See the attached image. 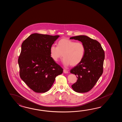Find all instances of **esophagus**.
Segmentation results:
<instances>
[{
    "label": "esophagus",
    "instance_id": "esophagus-1",
    "mask_svg": "<svg viewBox=\"0 0 122 122\" xmlns=\"http://www.w3.org/2000/svg\"><path fill=\"white\" fill-rule=\"evenodd\" d=\"M63 72H64V73H68V71L66 70V69H64V70H63Z\"/></svg>",
    "mask_w": 122,
    "mask_h": 122
}]
</instances>
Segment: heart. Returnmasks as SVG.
<instances>
[{"label":"heart","instance_id":"obj_1","mask_svg":"<svg viewBox=\"0 0 122 122\" xmlns=\"http://www.w3.org/2000/svg\"><path fill=\"white\" fill-rule=\"evenodd\" d=\"M50 55L52 59L57 62L62 57L65 66L71 65L75 66L83 60L86 51L85 45L81 42H76L67 38L58 41L57 46L52 45L50 47Z\"/></svg>","mask_w":122,"mask_h":122}]
</instances>
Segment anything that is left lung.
I'll return each mask as SVG.
<instances>
[{"mask_svg":"<svg viewBox=\"0 0 122 122\" xmlns=\"http://www.w3.org/2000/svg\"><path fill=\"white\" fill-rule=\"evenodd\" d=\"M70 39L81 42L86 48L82 61L70 70L78 78L71 87L77 92H87L93 88L103 73L105 52L99 42L88 36L80 35Z\"/></svg>","mask_w":122,"mask_h":122,"instance_id":"8db88e82","label":"left lung"}]
</instances>
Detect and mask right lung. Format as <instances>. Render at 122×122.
<instances>
[{
  "mask_svg": "<svg viewBox=\"0 0 122 122\" xmlns=\"http://www.w3.org/2000/svg\"><path fill=\"white\" fill-rule=\"evenodd\" d=\"M59 35L32 34L23 41L18 60L20 76L33 91L44 93L49 90L63 69L52 59L50 47Z\"/></svg>",
  "mask_w": 122,
  "mask_h": 122,
  "instance_id": "obj_1",
  "label": "right lung"
}]
</instances>
